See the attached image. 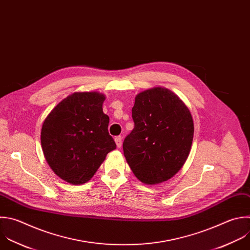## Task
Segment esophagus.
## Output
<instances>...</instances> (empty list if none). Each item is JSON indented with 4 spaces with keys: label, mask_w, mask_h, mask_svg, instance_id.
<instances>
[{
    "label": "esophagus",
    "mask_w": 250,
    "mask_h": 250,
    "mask_svg": "<svg viewBox=\"0 0 250 250\" xmlns=\"http://www.w3.org/2000/svg\"><path fill=\"white\" fill-rule=\"evenodd\" d=\"M115 142H116L117 146L120 148V147L122 146V137H121V136H117V137L115 138Z\"/></svg>",
    "instance_id": "esophagus-1"
}]
</instances>
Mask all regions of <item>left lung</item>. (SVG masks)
I'll use <instances>...</instances> for the list:
<instances>
[{"label":"left lung","instance_id":"8db88e82","mask_svg":"<svg viewBox=\"0 0 250 250\" xmlns=\"http://www.w3.org/2000/svg\"><path fill=\"white\" fill-rule=\"evenodd\" d=\"M132 119L134 127L123 144L132 173L145 185L170 180L191 149L194 125L190 111L174 92L158 86L136 95Z\"/></svg>","mask_w":250,"mask_h":250}]
</instances>
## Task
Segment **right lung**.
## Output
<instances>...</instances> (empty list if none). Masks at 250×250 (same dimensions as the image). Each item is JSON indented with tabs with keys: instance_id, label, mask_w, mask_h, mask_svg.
<instances>
[{
	"instance_id": "right-lung-1",
	"label": "right lung",
	"mask_w": 250,
	"mask_h": 250,
	"mask_svg": "<svg viewBox=\"0 0 250 250\" xmlns=\"http://www.w3.org/2000/svg\"><path fill=\"white\" fill-rule=\"evenodd\" d=\"M106 97L99 92H74L47 116L41 145L53 172L70 185L92 179L117 145L108 132L110 119L103 113Z\"/></svg>"
}]
</instances>
